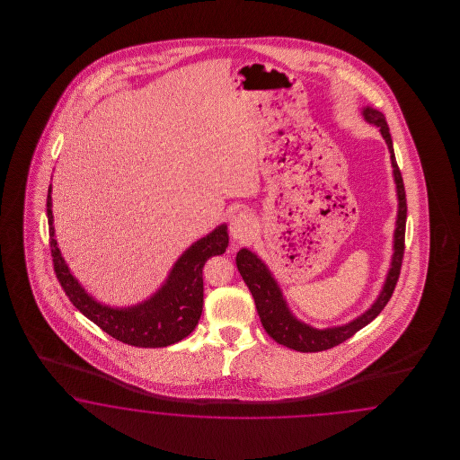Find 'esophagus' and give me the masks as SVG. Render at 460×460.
<instances>
[{
  "instance_id": "obj_1",
  "label": "esophagus",
  "mask_w": 460,
  "mask_h": 460,
  "mask_svg": "<svg viewBox=\"0 0 460 460\" xmlns=\"http://www.w3.org/2000/svg\"><path fill=\"white\" fill-rule=\"evenodd\" d=\"M256 231V223H254V217L251 216L250 212L246 210H239L233 217H231V223H229V233L231 237L236 239V241H250L252 234Z\"/></svg>"
}]
</instances>
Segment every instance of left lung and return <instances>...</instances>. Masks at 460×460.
I'll return each mask as SVG.
<instances>
[{
    "label": "left lung",
    "mask_w": 460,
    "mask_h": 460,
    "mask_svg": "<svg viewBox=\"0 0 460 460\" xmlns=\"http://www.w3.org/2000/svg\"><path fill=\"white\" fill-rule=\"evenodd\" d=\"M362 116L369 125L379 128L381 137L388 145L393 179H394L396 197H398V214H396L394 234H393V256H391L390 270H388V275H386L383 288L377 295L375 304L359 317H356L354 321L348 322V323H342L337 327H327V329H315L305 322L298 321L293 315L288 302L279 288V281L275 279L265 261L248 248L237 251V270L250 288L254 304H256L258 315L261 319L266 332L281 346H287V348L298 350V352H319L325 349L335 348V346L342 344L344 341H348L349 337H352L358 331H361L362 327H366L369 322L375 321L381 314V310L390 302L391 295L394 292L396 281L400 277L404 252V227H406V195H404L403 179H402V172L396 164L390 128H388L385 114L371 106H366V108H362Z\"/></svg>",
    "instance_id": "left-lung-1"
}]
</instances>
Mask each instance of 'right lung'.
Here are the masks:
<instances>
[{
    "mask_svg": "<svg viewBox=\"0 0 460 460\" xmlns=\"http://www.w3.org/2000/svg\"><path fill=\"white\" fill-rule=\"evenodd\" d=\"M47 217L54 270L74 306L106 334L135 348H167L185 339L199 323L204 305L202 268L210 256L223 254L229 244L227 226H217L181 252L167 279L137 305L110 306L84 290L58 250L52 214V183L47 195Z\"/></svg>",
    "mask_w": 460,
    "mask_h": 460,
    "instance_id": "1",
    "label": "right lung"
}]
</instances>
